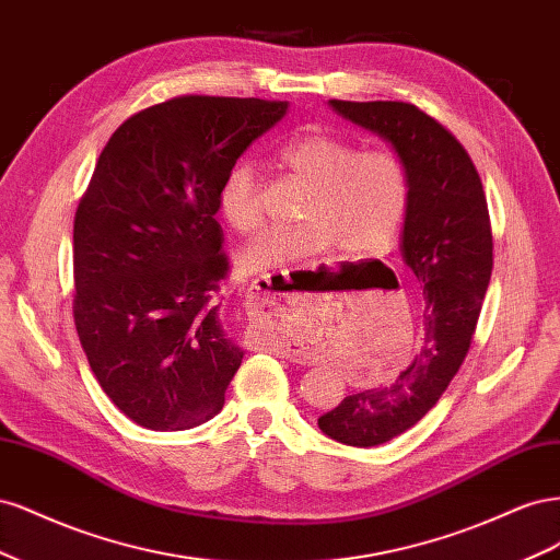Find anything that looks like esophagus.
I'll use <instances>...</instances> for the list:
<instances>
[{
	"label": "esophagus",
	"mask_w": 560,
	"mask_h": 560,
	"mask_svg": "<svg viewBox=\"0 0 560 560\" xmlns=\"http://www.w3.org/2000/svg\"><path fill=\"white\" fill-rule=\"evenodd\" d=\"M276 294H280V292H270V280L268 278L254 280L249 284V290H247L249 301L257 303V306H270V303H273L270 299H276ZM273 306H276V303H273Z\"/></svg>",
	"instance_id": "esophagus-1"
}]
</instances>
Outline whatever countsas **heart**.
Masks as SVG:
<instances>
[{
  "instance_id": "obj_1",
  "label": "heart",
  "mask_w": 560,
  "mask_h": 560,
  "mask_svg": "<svg viewBox=\"0 0 560 560\" xmlns=\"http://www.w3.org/2000/svg\"><path fill=\"white\" fill-rule=\"evenodd\" d=\"M273 159L308 186L301 224L252 241L238 259L243 273H268L334 245L348 257H369L393 245L409 206V173L393 151H360L341 135L299 132L276 149ZM217 206L235 233L259 226L257 179L245 161L226 171Z\"/></svg>"
}]
</instances>
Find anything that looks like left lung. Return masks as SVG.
Instances as JSON below:
<instances>
[{"instance_id": "obj_1", "label": "left lung", "mask_w": 560, "mask_h": 560, "mask_svg": "<svg viewBox=\"0 0 560 560\" xmlns=\"http://www.w3.org/2000/svg\"><path fill=\"white\" fill-rule=\"evenodd\" d=\"M378 135L409 173L401 259L420 284V350L387 385L348 395L317 428L348 446H381L425 416L465 362L493 270V235L477 167L463 144L409 103H327Z\"/></svg>"}]
</instances>
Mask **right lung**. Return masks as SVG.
<instances>
[{"label":"right lung","mask_w":560,"mask_h":560,"mask_svg":"<svg viewBox=\"0 0 560 560\" xmlns=\"http://www.w3.org/2000/svg\"><path fill=\"white\" fill-rule=\"evenodd\" d=\"M290 109L186 95L116 128L74 217V322L91 371L132 422L191 430L224 406L245 350L224 325L214 219L229 167Z\"/></svg>","instance_id":"1"}]
</instances>
